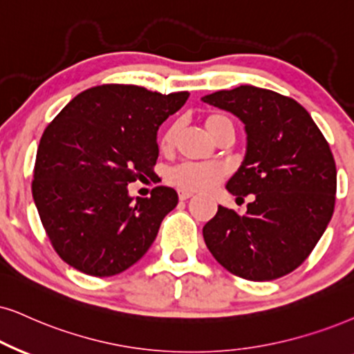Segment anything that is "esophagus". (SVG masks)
<instances>
[{
    "label": "esophagus",
    "mask_w": 354,
    "mask_h": 354,
    "mask_svg": "<svg viewBox=\"0 0 354 354\" xmlns=\"http://www.w3.org/2000/svg\"><path fill=\"white\" fill-rule=\"evenodd\" d=\"M192 196H194V192H191V191H185V189H178V198H180L181 201L189 199V198H192Z\"/></svg>",
    "instance_id": "1"
}]
</instances>
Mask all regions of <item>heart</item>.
I'll use <instances>...</instances> for the list:
<instances>
[{
  "label": "heart",
  "mask_w": 354,
  "mask_h": 354,
  "mask_svg": "<svg viewBox=\"0 0 354 354\" xmlns=\"http://www.w3.org/2000/svg\"><path fill=\"white\" fill-rule=\"evenodd\" d=\"M204 127L210 136L217 138L223 129L234 127L232 120L223 114H209L204 119ZM176 140V125L165 129L158 138V147L162 151H169ZM225 178V168L221 163H180L173 167L167 174L169 185L185 191H207Z\"/></svg>",
  "instance_id": "1"
}]
</instances>
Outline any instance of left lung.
I'll list each match as a JSON object with an SVG mask.
<instances>
[{
  "instance_id": "8db88e82",
  "label": "left lung",
  "mask_w": 354,
  "mask_h": 354,
  "mask_svg": "<svg viewBox=\"0 0 354 354\" xmlns=\"http://www.w3.org/2000/svg\"><path fill=\"white\" fill-rule=\"evenodd\" d=\"M230 111L247 131V155L227 191L247 214L218 205L203 229L209 252L232 274L271 281L306 261L335 209L337 167L310 114L271 89L250 84L203 97Z\"/></svg>"
}]
</instances>
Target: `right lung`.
Returning <instances> with one entry per match:
<instances>
[{"label": "right lung", "instance_id": "right-lung-1", "mask_svg": "<svg viewBox=\"0 0 354 354\" xmlns=\"http://www.w3.org/2000/svg\"><path fill=\"white\" fill-rule=\"evenodd\" d=\"M187 91L136 84L84 89L47 125L34 165L32 196L53 250L89 276L119 274L151 247L176 191L156 186L132 203L127 185L153 174L156 131Z\"/></svg>", "mask_w": 354, "mask_h": 354}]
</instances>
